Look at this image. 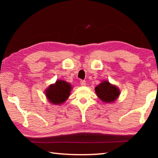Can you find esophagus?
<instances>
[{
  "instance_id": "esophagus-1",
  "label": "esophagus",
  "mask_w": 158,
  "mask_h": 158,
  "mask_svg": "<svg viewBox=\"0 0 158 158\" xmlns=\"http://www.w3.org/2000/svg\"><path fill=\"white\" fill-rule=\"evenodd\" d=\"M80 84H81V85H85V81L81 80V81H80Z\"/></svg>"
}]
</instances>
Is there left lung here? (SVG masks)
<instances>
[{
	"label": "left lung",
	"mask_w": 158,
	"mask_h": 158,
	"mask_svg": "<svg viewBox=\"0 0 158 158\" xmlns=\"http://www.w3.org/2000/svg\"><path fill=\"white\" fill-rule=\"evenodd\" d=\"M96 95L105 103H113L118 98L121 90L116 85L104 80L95 88Z\"/></svg>",
	"instance_id": "8db88e82"
}]
</instances>
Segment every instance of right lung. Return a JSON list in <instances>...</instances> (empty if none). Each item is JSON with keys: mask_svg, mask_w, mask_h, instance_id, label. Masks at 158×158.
<instances>
[{"mask_svg": "<svg viewBox=\"0 0 158 158\" xmlns=\"http://www.w3.org/2000/svg\"><path fill=\"white\" fill-rule=\"evenodd\" d=\"M73 85L64 80H56L44 90L47 100L53 105H60L65 102L70 95Z\"/></svg>", "mask_w": 158, "mask_h": 158, "instance_id": "obj_1", "label": "right lung"}]
</instances>
